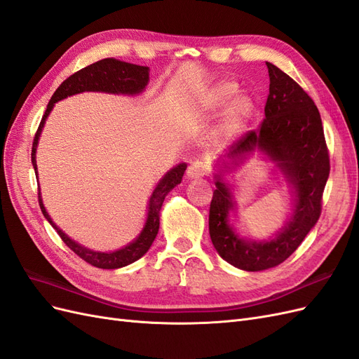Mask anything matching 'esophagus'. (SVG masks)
<instances>
[{
  "mask_svg": "<svg viewBox=\"0 0 359 359\" xmlns=\"http://www.w3.org/2000/svg\"><path fill=\"white\" fill-rule=\"evenodd\" d=\"M208 172H210L208 163L202 161V160H196V161H193L191 165L189 166L187 177L190 180H199V178H202L205 175H208Z\"/></svg>",
  "mask_w": 359,
  "mask_h": 359,
  "instance_id": "34e87169",
  "label": "esophagus"
}]
</instances>
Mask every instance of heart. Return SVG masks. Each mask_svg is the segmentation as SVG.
<instances>
[{
	"mask_svg": "<svg viewBox=\"0 0 359 359\" xmlns=\"http://www.w3.org/2000/svg\"><path fill=\"white\" fill-rule=\"evenodd\" d=\"M238 93V85L231 81H223L217 83L210 94V104L212 107H220L232 100ZM253 112V102L245 95L238 97L227 111L226 124L231 130L241 127L245 119Z\"/></svg>",
	"mask_w": 359,
	"mask_h": 359,
	"instance_id": "b5f03b06",
	"label": "heart"
}]
</instances>
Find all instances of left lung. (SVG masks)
Listing matches in <instances>:
<instances>
[{
	"label": "left lung",
	"mask_w": 359,
	"mask_h": 359,
	"mask_svg": "<svg viewBox=\"0 0 359 359\" xmlns=\"http://www.w3.org/2000/svg\"><path fill=\"white\" fill-rule=\"evenodd\" d=\"M269 94L265 119L257 130L245 133L226 153L224 169L240 166L255 149L273 160L295 193L293 212L286 224L268 241L240 238L229 224L235 201L223 172L215 173L210 205V236L226 262L244 271H264L280 265L295 252L320 217L322 194L330 177V156L320 114L310 95L266 62Z\"/></svg>",
	"instance_id": "8db88e82"
}]
</instances>
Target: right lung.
I'll return each mask as SVG.
<instances>
[{
    "label": "right lung",
    "instance_id": "obj_1",
    "mask_svg": "<svg viewBox=\"0 0 359 359\" xmlns=\"http://www.w3.org/2000/svg\"><path fill=\"white\" fill-rule=\"evenodd\" d=\"M148 81H149V67L136 66V64L124 62V61H119L115 58L100 60V61L91 64V66L85 67L79 72H76L74 74L69 76V78L58 86L57 91L53 93L50 102L48 103L45 115H43L40 126L37 128V133L34 136V142H32V151H31V161H32V166H34L36 173H37L36 151H37V145H39V137H40L43 126H45L46 118L49 116V114L52 111L53 104L62 99H66V97L79 94L83 91H99V93L128 94V95L140 94L145 90V86L148 85ZM186 169H187L186 163H180L178 166L172 168L168 173H165V177L158 181L153 194H151V198H149L148 215H147V222H145L142 232L139 233V236L135 241L127 244L123 248L115 250V252H107V253L94 252V250L86 248L76 241H73L72 238H69L55 223L52 222V219L45 208V205H43V202H41L40 190H39L40 210H41L43 215L46 217V220L52 224L53 229L58 232L61 240L66 243V245L70 250H73V252L81 259H83L85 262H88L90 265L97 266V268H103V269L123 268V266H127L130 264L136 262L137 259L142 257L149 250L151 244L154 243L156 236L158 233L160 210H161L163 201H165L166 194L181 182Z\"/></svg>",
    "mask_w": 359,
    "mask_h": 359
}]
</instances>
